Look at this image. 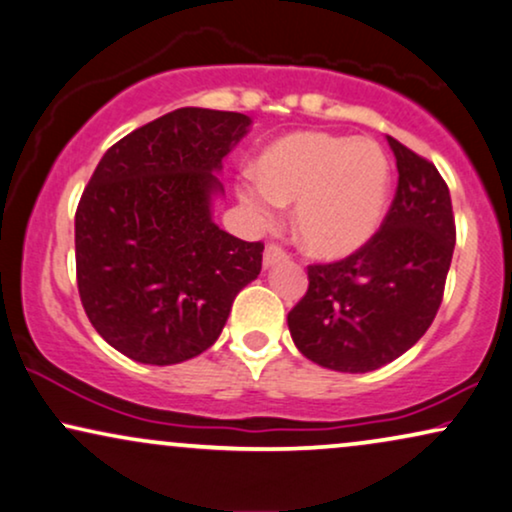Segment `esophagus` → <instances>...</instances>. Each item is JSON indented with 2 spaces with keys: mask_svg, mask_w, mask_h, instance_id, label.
<instances>
[{
  "mask_svg": "<svg viewBox=\"0 0 512 512\" xmlns=\"http://www.w3.org/2000/svg\"><path fill=\"white\" fill-rule=\"evenodd\" d=\"M288 257V252L281 248V245L278 243H267V248H264V267H271V264H276V262H281V260H286Z\"/></svg>",
  "mask_w": 512,
  "mask_h": 512,
  "instance_id": "esophagus-1",
  "label": "esophagus"
}]
</instances>
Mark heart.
<instances>
[{"label": "heart", "instance_id": "b5f03b06", "mask_svg": "<svg viewBox=\"0 0 512 512\" xmlns=\"http://www.w3.org/2000/svg\"><path fill=\"white\" fill-rule=\"evenodd\" d=\"M390 158L378 141L331 132H293L260 158V179L238 186L257 224H274L283 203H297L295 231L312 255L345 257L383 222Z\"/></svg>", "mask_w": 512, "mask_h": 512}]
</instances>
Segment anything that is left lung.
<instances>
[{
  "instance_id": "1",
  "label": "left lung",
  "mask_w": 512,
  "mask_h": 512,
  "mask_svg": "<svg viewBox=\"0 0 512 512\" xmlns=\"http://www.w3.org/2000/svg\"><path fill=\"white\" fill-rule=\"evenodd\" d=\"M387 141L399 181L383 224L345 260L309 264L307 293L288 314L295 347L331 371H375L416 345L454 257L449 186L430 160Z\"/></svg>"
}]
</instances>
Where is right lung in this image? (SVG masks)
Segmentation results:
<instances>
[{"mask_svg": "<svg viewBox=\"0 0 512 512\" xmlns=\"http://www.w3.org/2000/svg\"><path fill=\"white\" fill-rule=\"evenodd\" d=\"M250 118L177 108L103 153L75 212L77 290L108 345L151 366L215 345L234 297L262 269L264 243L212 222V172Z\"/></svg>", "mask_w": 512, "mask_h": 512, "instance_id": "1", "label": "right lung"}]
</instances>
